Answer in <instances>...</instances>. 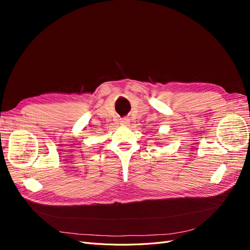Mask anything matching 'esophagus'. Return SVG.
<instances>
[{
    "label": "esophagus",
    "instance_id": "1",
    "mask_svg": "<svg viewBox=\"0 0 250 250\" xmlns=\"http://www.w3.org/2000/svg\"><path fill=\"white\" fill-rule=\"evenodd\" d=\"M129 123H130V121H129V119H122L121 120V125L122 126H128L129 125Z\"/></svg>",
    "mask_w": 250,
    "mask_h": 250
}]
</instances>
